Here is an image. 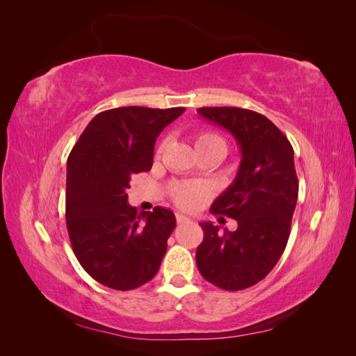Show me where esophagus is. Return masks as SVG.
<instances>
[{"label":"esophagus","instance_id":"34e87169","mask_svg":"<svg viewBox=\"0 0 356 356\" xmlns=\"http://www.w3.org/2000/svg\"><path fill=\"white\" fill-rule=\"evenodd\" d=\"M175 218H177V222L178 224H184V222H190V218H187L186 215H182V213H177L175 215Z\"/></svg>","mask_w":356,"mask_h":356}]
</instances>
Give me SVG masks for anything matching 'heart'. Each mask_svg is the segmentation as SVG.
I'll return each instance as SVG.
<instances>
[{
  "label": "heart",
  "instance_id": "heart-1",
  "mask_svg": "<svg viewBox=\"0 0 356 356\" xmlns=\"http://www.w3.org/2000/svg\"><path fill=\"white\" fill-rule=\"evenodd\" d=\"M211 143H224L222 138L218 136L217 134L212 132H202L196 138V147L204 145V144H211ZM165 144H160L159 147V153H161ZM208 195V190L197 186V184H177L172 187V199L182 209H195L200 200Z\"/></svg>",
  "mask_w": 356,
  "mask_h": 356
}]
</instances>
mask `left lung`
Returning a JSON list of instances; mask_svg holds the SVG:
<instances>
[{
    "instance_id": "1",
    "label": "left lung",
    "mask_w": 356,
    "mask_h": 356,
    "mask_svg": "<svg viewBox=\"0 0 356 356\" xmlns=\"http://www.w3.org/2000/svg\"><path fill=\"white\" fill-rule=\"evenodd\" d=\"M197 113L227 129L242 153L238 175L211 207L212 213L238 221V229L221 234L218 225L200 222L197 268L221 289H245L270 273L286 246L298 197L294 149L260 113L236 106H203Z\"/></svg>"
}]
</instances>
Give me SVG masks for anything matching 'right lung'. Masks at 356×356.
Instances as JSON below:
<instances>
[{"instance_id": "1", "label": "right lung", "mask_w": 356, "mask_h": 356, "mask_svg": "<svg viewBox=\"0 0 356 356\" xmlns=\"http://www.w3.org/2000/svg\"><path fill=\"white\" fill-rule=\"evenodd\" d=\"M186 108L122 106L92 118L67 161L65 218L72 251L95 281L129 291L156 276L175 229L172 211L138 213L131 177L153 166L156 139Z\"/></svg>"}]
</instances>
